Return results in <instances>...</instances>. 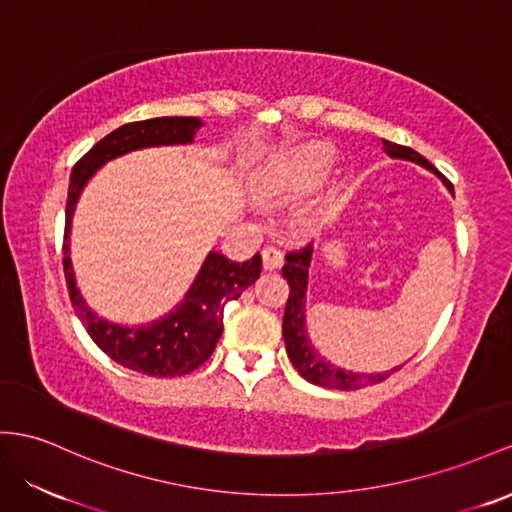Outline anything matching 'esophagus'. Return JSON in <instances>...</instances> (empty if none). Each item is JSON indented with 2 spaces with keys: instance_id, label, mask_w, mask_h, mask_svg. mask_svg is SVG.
Here are the masks:
<instances>
[{
  "instance_id": "1",
  "label": "esophagus",
  "mask_w": 512,
  "mask_h": 512,
  "mask_svg": "<svg viewBox=\"0 0 512 512\" xmlns=\"http://www.w3.org/2000/svg\"><path fill=\"white\" fill-rule=\"evenodd\" d=\"M261 261H264V270H277L283 266V253L277 246H266L261 251Z\"/></svg>"
}]
</instances>
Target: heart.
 Segmentation results:
<instances>
[{
    "mask_svg": "<svg viewBox=\"0 0 512 512\" xmlns=\"http://www.w3.org/2000/svg\"><path fill=\"white\" fill-rule=\"evenodd\" d=\"M333 164V151L324 144H311L292 155L272 160L257 179V190L264 199H274L283 194H303L329 175Z\"/></svg>",
    "mask_w": 512,
    "mask_h": 512,
    "instance_id": "obj_1",
    "label": "heart"
}]
</instances>
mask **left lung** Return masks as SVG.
Segmentation results:
<instances>
[{
	"label": "left lung",
	"mask_w": 512,
	"mask_h": 512,
	"mask_svg": "<svg viewBox=\"0 0 512 512\" xmlns=\"http://www.w3.org/2000/svg\"><path fill=\"white\" fill-rule=\"evenodd\" d=\"M383 149L391 155L398 157V160H411L419 166H424L432 173L439 175V170L432 166L424 155H419L411 147H402V144L383 140ZM445 186L452 190V183L448 179H443ZM454 192V190H452ZM311 242L303 248H296V251H290L285 255V266H283V279H287V285H290V296H287L285 303V313H283V337H285V350L287 357L294 363V368L298 374L305 378V381L320 385V387H329V389H342V391H355L370 387L376 383H383L387 376L393 372H398L400 368L391 370V372H381V374H357V372H348L342 368H335L329 361H324L316 350H313L307 329H305V292H307V274H309V264H311Z\"/></svg>",
	"instance_id": "1"
}]
</instances>
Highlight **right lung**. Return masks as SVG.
Masks as SVG:
<instances>
[{"instance_id":"right-lung-1","label":"right lung","mask_w":512,"mask_h":512,"mask_svg":"<svg viewBox=\"0 0 512 512\" xmlns=\"http://www.w3.org/2000/svg\"><path fill=\"white\" fill-rule=\"evenodd\" d=\"M203 123L196 116H160V119L127 123L112 134L101 138L80 162L73 166L69 194H67V220H64L62 266L71 305L77 318L84 324L90 339L106 355L127 370H134L155 378H170L190 374L212 357L222 335V311L229 300L251 287L261 274L259 253L238 264L220 253H209L205 264L194 279L183 303L170 311L166 318L149 326H119L101 320L84 303L80 290L75 287L71 257H69V229L71 216L86 181L95 170L114 157L144 147L160 144L192 142L196 129Z\"/></svg>"}]
</instances>
